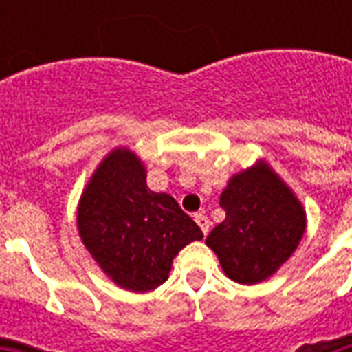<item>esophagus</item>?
Masks as SVG:
<instances>
[{
    "mask_svg": "<svg viewBox=\"0 0 352 352\" xmlns=\"http://www.w3.org/2000/svg\"><path fill=\"white\" fill-rule=\"evenodd\" d=\"M195 223H197L199 226H201V230H203V234L206 235L210 232V219L206 217V215L203 214H195Z\"/></svg>",
    "mask_w": 352,
    "mask_h": 352,
    "instance_id": "1",
    "label": "esophagus"
}]
</instances>
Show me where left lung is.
Wrapping results in <instances>:
<instances>
[{
  "label": "left lung",
  "instance_id": "obj_1",
  "mask_svg": "<svg viewBox=\"0 0 352 352\" xmlns=\"http://www.w3.org/2000/svg\"><path fill=\"white\" fill-rule=\"evenodd\" d=\"M225 221L206 237L230 279L259 283L283 265L305 232V212L267 164L230 179L221 195Z\"/></svg>",
  "mask_w": 352,
  "mask_h": 352
}]
</instances>
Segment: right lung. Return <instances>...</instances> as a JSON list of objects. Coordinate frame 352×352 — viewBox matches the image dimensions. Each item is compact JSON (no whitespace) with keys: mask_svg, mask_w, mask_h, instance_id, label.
Wrapping results in <instances>:
<instances>
[{"mask_svg":"<svg viewBox=\"0 0 352 352\" xmlns=\"http://www.w3.org/2000/svg\"><path fill=\"white\" fill-rule=\"evenodd\" d=\"M78 230L102 270L133 292L164 283L179 250L203 239L175 199L149 190L144 166L127 149H115L89 181Z\"/></svg>","mask_w":352,"mask_h":352,"instance_id":"obj_1","label":"right lung"}]
</instances>
